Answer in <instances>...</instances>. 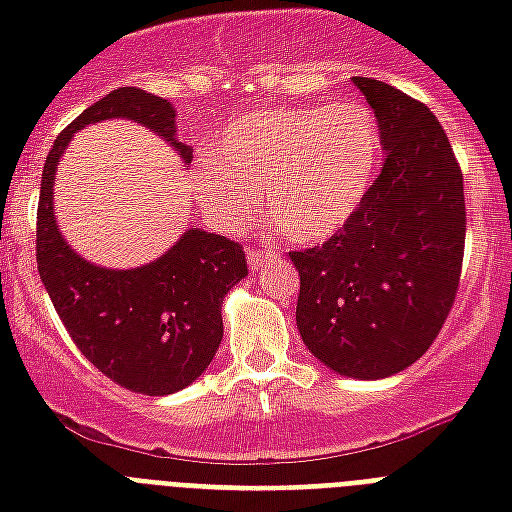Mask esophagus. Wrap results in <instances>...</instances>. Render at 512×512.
Returning a JSON list of instances; mask_svg holds the SVG:
<instances>
[{"mask_svg": "<svg viewBox=\"0 0 512 512\" xmlns=\"http://www.w3.org/2000/svg\"><path fill=\"white\" fill-rule=\"evenodd\" d=\"M273 257H276V252H271V249H265V252H260V249H249V255H247L249 271L255 273L260 265L268 263V260H273Z\"/></svg>", "mask_w": 512, "mask_h": 512, "instance_id": "34e87169", "label": "esophagus"}]
</instances>
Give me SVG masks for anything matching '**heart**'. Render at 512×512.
Here are the masks:
<instances>
[{
    "label": "heart",
    "instance_id": "1",
    "mask_svg": "<svg viewBox=\"0 0 512 512\" xmlns=\"http://www.w3.org/2000/svg\"><path fill=\"white\" fill-rule=\"evenodd\" d=\"M382 159V127L361 100L265 108L225 124L191 183L217 228L239 231L260 209L289 241L316 244L350 223Z\"/></svg>",
    "mask_w": 512,
    "mask_h": 512
}]
</instances>
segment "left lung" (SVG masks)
<instances>
[{
    "label": "left lung",
    "mask_w": 512,
    "mask_h": 512,
    "mask_svg": "<svg viewBox=\"0 0 512 512\" xmlns=\"http://www.w3.org/2000/svg\"><path fill=\"white\" fill-rule=\"evenodd\" d=\"M380 119L382 172L350 223L289 252L300 271L297 329L332 372L382 380L412 366L444 327L465 249L462 172L428 106L353 76Z\"/></svg>",
    "instance_id": "obj_1"
}]
</instances>
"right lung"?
Listing matches in <instances>:
<instances>
[{"label":"right lung","mask_w":512,"mask_h":512,"mask_svg":"<svg viewBox=\"0 0 512 512\" xmlns=\"http://www.w3.org/2000/svg\"><path fill=\"white\" fill-rule=\"evenodd\" d=\"M106 119H130L164 138L191 164L177 140L175 108L138 87H119L76 116L52 143L36 212L39 276L84 358L116 385L143 396H170L199 380L223 340V300L244 276L236 241L188 228L162 257L140 268H103L68 247L58 228L55 172L74 132Z\"/></svg>","instance_id":"obj_1"}]
</instances>
